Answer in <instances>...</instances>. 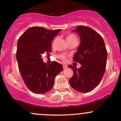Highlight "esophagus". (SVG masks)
Returning a JSON list of instances; mask_svg holds the SVG:
<instances>
[{"mask_svg": "<svg viewBox=\"0 0 121 121\" xmlns=\"http://www.w3.org/2000/svg\"><path fill=\"white\" fill-rule=\"evenodd\" d=\"M62 67H63V69H65L67 68V66H66V65H62Z\"/></svg>", "mask_w": 121, "mask_h": 121, "instance_id": "obj_1", "label": "esophagus"}]
</instances>
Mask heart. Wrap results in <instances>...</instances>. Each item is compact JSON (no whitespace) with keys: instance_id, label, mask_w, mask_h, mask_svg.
I'll return each instance as SVG.
<instances>
[{"instance_id":"1","label":"heart","mask_w":121,"mask_h":121,"mask_svg":"<svg viewBox=\"0 0 121 121\" xmlns=\"http://www.w3.org/2000/svg\"><path fill=\"white\" fill-rule=\"evenodd\" d=\"M66 40H67L68 42L69 43L70 41H73V40H77V37H76V36L74 35L70 34L66 36ZM55 43V40L53 41L52 45H54ZM57 57L58 59L60 60L61 61H62L64 62H66V61H67V56H66V55H64V54H60V55H59Z\"/></svg>"}]
</instances>
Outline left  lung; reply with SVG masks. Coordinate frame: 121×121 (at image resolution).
I'll return each mask as SVG.
<instances>
[{"label": "left lung", "instance_id": "left-lung-1", "mask_svg": "<svg viewBox=\"0 0 121 121\" xmlns=\"http://www.w3.org/2000/svg\"><path fill=\"white\" fill-rule=\"evenodd\" d=\"M74 32L80 35L81 44L73 61L81 66L77 68L69 65L73 71L69 84L77 91L86 93L94 89L102 80L106 69L108 52L103 38L91 28L80 26Z\"/></svg>", "mask_w": 121, "mask_h": 121}]
</instances>
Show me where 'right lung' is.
<instances>
[{
	"mask_svg": "<svg viewBox=\"0 0 121 121\" xmlns=\"http://www.w3.org/2000/svg\"><path fill=\"white\" fill-rule=\"evenodd\" d=\"M60 29L51 30L43 27L29 28L17 41L16 59L24 84L30 91L43 94L52 89L55 77L62 70L56 61L49 65L43 62L41 55L52 52V40Z\"/></svg>",
	"mask_w": 121,
	"mask_h": 121,
	"instance_id": "right-lung-1",
	"label": "right lung"
}]
</instances>
